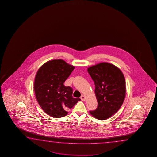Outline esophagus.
<instances>
[{
    "label": "esophagus",
    "instance_id": "1",
    "mask_svg": "<svg viewBox=\"0 0 157 157\" xmlns=\"http://www.w3.org/2000/svg\"><path fill=\"white\" fill-rule=\"evenodd\" d=\"M81 100L82 101H85L86 99L85 97L83 96V95H82V96H81Z\"/></svg>",
    "mask_w": 157,
    "mask_h": 157
}]
</instances>
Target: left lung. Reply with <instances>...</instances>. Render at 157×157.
<instances>
[{"label": "left lung", "mask_w": 157, "mask_h": 157, "mask_svg": "<svg viewBox=\"0 0 157 157\" xmlns=\"http://www.w3.org/2000/svg\"><path fill=\"white\" fill-rule=\"evenodd\" d=\"M88 72L94 82L98 101L90 114L99 120H105L119 110L124 101L125 79L121 70L113 64L102 63L89 67Z\"/></svg>", "instance_id": "obj_1"}]
</instances>
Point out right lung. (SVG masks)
Returning a JSON list of instances; mask_svg holds the SVG:
<instances>
[{
    "label": "right lung",
    "mask_w": 157,
    "mask_h": 157,
    "mask_svg": "<svg viewBox=\"0 0 157 157\" xmlns=\"http://www.w3.org/2000/svg\"><path fill=\"white\" fill-rule=\"evenodd\" d=\"M74 67L63 60H53L43 64L38 70L34 83L35 95L40 106L48 115L63 117L80 98L72 97L73 90L64 83Z\"/></svg>",
    "instance_id": "obj_1"
}]
</instances>
